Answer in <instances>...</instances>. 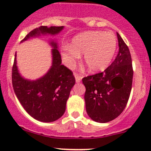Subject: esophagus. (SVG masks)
I'll return each instance as SVG.
<instances>
[{"mask_svg": "<svg viewBox=\"0 0 151 151\" xmlns=\"http://www.w3.org/2000/svg\"><path fill=\"white\" fill-rule=\"evenodd\" d=\"M74 76H75L76 83H80V82L81 81L82 77H81V76H80L78 73H74Z\"/></svg>", "mask_w": 151, "mask_h": 151, "instance_id": "1", "label": "esophagus"}]
</instances>
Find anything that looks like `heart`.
<instances>
[{"mask_svg": "<svg viewBox=\"0 0 151 151\" xmlns=\"http://www.w3.org/2000/svg\"><path fill=\"white\" fill-rule=\"evenodd\" d=\"M116 38L111 33L85 31L73 38L71 45L63 46L61 52L67 66L72 67L84 53L83 60L91 72H99L109 66L115 52Z\"/></svg>", "mask_w": 151, "mask_h": 151, "instance_id": "obj_1", "label": "heart"}]
</instances>
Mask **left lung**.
Here are the masks:
<instances>
[{
    "mask_svg": "<svg viewBox=\"0 0 151 151\" xmlns=\"http://www.w3.org/2000/svg\"><path fill=\"white\" fill-rule=\"evenodd\" d=\"M119 51L104 72L83 78L85 101L89 117L105 123L119 116L127 106L133 78L132 61L127 45L117 33Z\"/></svg>",
    "mask_w": 151,
    "mask_h": 151,
    "instance_id": "1",
    "label": "left lung"
}]
</instances>
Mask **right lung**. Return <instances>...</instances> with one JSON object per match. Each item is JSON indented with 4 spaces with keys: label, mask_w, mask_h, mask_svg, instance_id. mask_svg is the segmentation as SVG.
Returning <instances> with one entry per match:
<instances>
[{
    "label": "right lung",
    "mask_w": 151,
    "mask_h": 151,
    "mask_svg": "<svg viewBox=\"0 0 151 151\" xmlns=\"http://www.w3.org/2000/svg\"><path fill=\"white\" fill-rule=\"evenodd\" d=\"M63 29V26H41L31 31L22 42L41 35L55 36ZM49 44L53 48L52 62L47 73L36 81L24 78L18 70L16 53L12 73L13 89L20 104L31 117L45 122H54L64 115L70 92L76 83L71 70L61 64L57 42L51 40Z\"/></svg>",
    "instance_id": "add662e5"
}]
</instances>
